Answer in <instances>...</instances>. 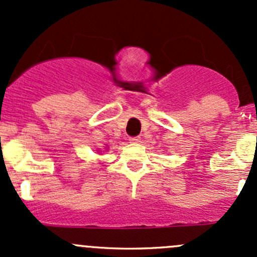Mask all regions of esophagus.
<instances>
[{"label": "esophagus", "mask_w": 257, "mask_h": 257, "mask_svg": "<svg viewBox=\"0 0 257 257\" xmlns=\"http://www.w3.org/2000/svg\"><path fill=\"white\" fill-rule=\"evenodd\" d=\"M131 142L132 143H139V142H141V138H139V137H133V138H131Z\"/></svg>", "instance_id": "obj_1"}]
</instances>
